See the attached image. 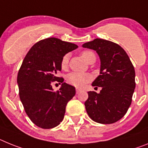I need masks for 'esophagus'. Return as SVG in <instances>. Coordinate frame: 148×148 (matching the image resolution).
I'll return each instance as SVG.
<instances>
[{
    "label": "esophagus",
    "mask_w": 148,
    "mask_h": 148,
    "mask_svg": "<svg viewBox=\"0 0 148 148\" xmlns=\"http://www.w3.org/2000/svg\"><path fill=\"white\" fill-rule=\"evenodd\" d=\"M80 91H81V89H79V88H76V92H77V94L79 93Z\"/></svg>",
    "instance_id": "esophagus-1"
}]
</instances>
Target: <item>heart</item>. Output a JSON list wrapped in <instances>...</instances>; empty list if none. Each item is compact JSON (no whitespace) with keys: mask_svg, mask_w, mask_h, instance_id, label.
<instances>
[{"mask_svg":"<svg viewBox=\"0 0 148 148\" xmlns=\"http://www.w3.org/2000/svg\"><path fill=\"white\" fill-rule=\"evenodd\" d=\"M81 56L83 60L87 62H89L91 60H95V54L91 51H84L81 53ZM69 64V55L65 54L62 56L60 66L62 69H65ZM91 76L87 74L83 73L71 72L66 77V80L69 84L72 85L74 86L81 88L91 80Z\"/></svg>","mask_w":148,"mask_h":148,"instance_id":"obj_1","label":"heart"}]
</instances>
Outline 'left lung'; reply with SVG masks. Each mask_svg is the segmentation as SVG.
Wrapping results in <instances>:
<instances>
[{
	"instance_id": "8db88e82",
	"label": "left lung",
	"mask_w": 148,
	"mask_h": 148,
	"mask_svg": "<svg viewBox=\"0 0 148 148\" xmlns=\"http://www.w3.org/2000/svg\"><path fill=\"white\" fill-rule=\"evenodd\" d=\"M83 47L96 51L101 59L100 75L92 86L102 89L99 94L88 92L87 113L97 123H115L124 116L132 102L136 87L133 63L126 51L111 41L95 38Z\"/></svg>"
}]
</instances>
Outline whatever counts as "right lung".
Instances as JSON below:
<instances>
[{
	"label": "right lung",
	"instance_id": "1",
	"mask_svg": "<svg viewBox=\"0 0 148 148\" xmlns=\"http://www.w3.org/2000/svg\"><path fill=\"white\" fill-rule=\"evenodd\" d=\"M77 45L57 38H47L36 43L24 57L18 73L19 97L25 112L33 124L51 129L63 120L65 107L75 95V88L57 77L62 56ZM62 83L54 92L52 83Z\"/></svg>",
	"mask_w": 148,
	"mask_h": 148
}]
</instances>
